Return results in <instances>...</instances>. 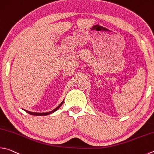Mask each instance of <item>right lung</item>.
<instances>
[{
    "instance_id": "1",
    "label": "right lung",
    "mask_w": 154,
    "mask_h": 154,
    "mask_svg": "<svg viewBox=\"0 0 154 154\" xmlns=\"http://www.w3.org/2000/svg\"><path fill=\"white\" fill-rule=\"evenodd\" d=\"M63 102H64V101H63V102L61 103V104H60L59 106H58V107H57V108H56L55 109H54V110H52V111L48 112H42V113H38V112H32L27 111V110H24L26 111V112L28 113V114H32V115H35V116H44V115H48V114H51V113H52V112H55L56 110H57L60 107L61 105L63 104Z\"/></svg>"
}]
</instances>
